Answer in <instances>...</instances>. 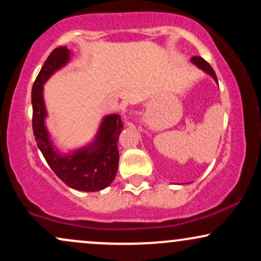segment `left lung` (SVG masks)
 Instances as JSON below:
<instances>
[{
    "mask_svg": "<svg viewBox=\"0 0 261 261\" xmlns=\"http://www.w3.org/2000/svg\"><path fill=\"white\" fill-rule=\"evenodd\" d=\"M190 61L193 62L194 65H196L197 67H199V68H201L202 71H205L206 73H208L210 76H211L212 79H214V80L216 81V82H217L216 73H215L214 68L211 67V65H210L207 61H205V60H203L202 58H200V56H194V58H191Z\"/></svg>",
    "mask_w": 261,
    "mask_h": 261,
    "instance_id": "8db88e82",
    "label": "left lung"
}]
</instances>
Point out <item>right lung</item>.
Masks as SVG:
<instances>
[{
    "mask_svg": "<svg viewBox=\"0 0 261 261\" xmlns=\"http://www.w3.org/2000/svg\"><path fill=\"white\" fill-rule=\"evenodd\" d=\"M70 60V50L66 46L56 47L44 62L32 88L33 133L39 149L50 168L67 187L80 191H99L115 178L119 166L118 140L124 128L120 115L112 114L101 121L97 137L91 145L62 155L50 142L45 127L43 85L51 74Z\"/></svg>",
    "mask_w": 261,
    "mask_h": 261,
    "instance_id": "obj_1",
    "label": "right lung"
}]
</instances>
